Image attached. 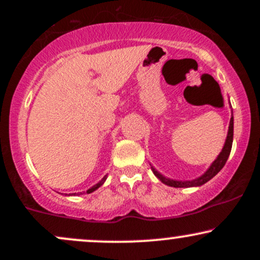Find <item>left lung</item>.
Listing matches in <instances>:
<instances>
[{"label": "left lung", "instance_id": "left-lung-1", "mask_svg": "<svg viewBox=\"0 0 260 260\" xmlns=\"http://www.w3.org/2000/svg\"><path fill=\"white\" fill-rule=\"evenodd\" d=\"M232 140H234V116H231V120H230V126H229V132H228V137H226V142L225 145H223L221 153L219 154V156L216 157V160L214 161L213 164L210 165L207 171L203 174L201 177L196 178V180L192 181H176V180H171V178H166L165 176H162L160 172H157L153 166H151V170H153L154 175L156 176L159 180L162 182V183L168 184L170 187H176V188H187V187H199L202 184L207 183L208 181H210L211 178L215 176L217 172L221 170L223 166H225L226 161H228L230 153H231V148H232Z\"/></svg>", "mask_w": 260, "mask_h": 260}]
</instances>
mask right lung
Returning <instances> with one entry per match:
<instances>
[{"label":"right lung","mask_w":260,"mask_h":260,"mask_svg":"<svg viewBox=\"0 0 260 260\" xmlns=\"http://www.w3.org/2000/svg\"><path fill=\"white\" fill-rule=\"evenodd\" d=\"M106 177H107V175H106V176H104V178H103V180H101L100 182H98L96 184H94V186H92L91 188H89V189L86 190V193H91V192H94V190H96L98 188H99L100 186H103V184H104V182L106 181ZM83 193H84V192H83ZM83 193L80 192V193H77V194H83ZM66 196H76V193H73V194H66Z\"/></svg>","instance_id":"add662e5"}]
</instances>
